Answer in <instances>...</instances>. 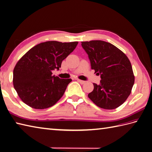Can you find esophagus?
<instances>
[{"instance_id":"34e87169","label":"esophagus","mask_w":152,"mask_h":152,"mask_svg":"<svg viewBox=\"0 0 152 152\" xmlns=\"http://www.w3.org/2000/svg\"><path fill=\"white\" fill-rule=\"evenodd\" d=\"M77 81H78V82H79L80 84H84L86 83V82H85V81L82 80H79V79H78V80H77Z\"/></svg>"}]
</instances>
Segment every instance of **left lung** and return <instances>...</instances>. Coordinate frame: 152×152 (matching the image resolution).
Masks as SVG:
<instances>
[{
	"instance_id": "obj_1",
	"label": "left lung",
	"mask_w": 152,
	"mask_h": 152,
	"mask_svg": "<svg viewBox=\"0 0 152 152\" xmlns=\"http://www.w3.org/2000/svg\"><path fill=\"white\" fill-rule=\"evenodd\" d=\"M90 59L91 68L101 75L100 84L88 94L100 108L115 109L127 99L134 86L135 77L130 61L123 51L102 40L81 42Z\"/></svg>"
}]
</instances>
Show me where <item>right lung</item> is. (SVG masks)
I'll return each instance as SVG.
<instances>
[{"label": "right lung", "mask_w": 152, "mask_h": 152, "mask_svg": "<svg viewBox=\"0 0 152 152\" xmlns=\"http://www.w3.org/2000/svg\"><path fill=\"white\" fill-rule=\"evenodd\" d=\"M78 42L47 41L31 48L13 69V83L19 97L35 109L53 106L62 95L71 79L52 75L62 61L75 50Z\"/></svg>", "instance_id": "obj_1"}]
</instances>
